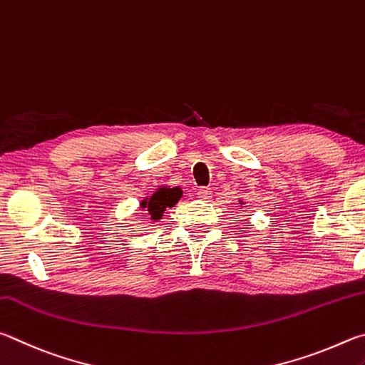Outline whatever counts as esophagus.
<instances>
[{"instance_id": "34e87169", "label": "esophagus", "mask_w": 365, "mask_h": 365, "mask_svg": "<svg viewBox=\"0 0 365 365\" xmlns=\"http://www.w3.org/2000/svg\"><path fill=\"white\" fill-rule=\"evenodd\" d=\"M197 197H199L200 200H210V197H212V189L200 187L199 190H197Z\"/></svg>"}]
</instances>
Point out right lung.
<instances>
[{"label": "right lung", "instance_id": "1", "mask_svg": "<svg viewBox=\"0 0 365 365\" xmlns=\"http://www.w3.org/2000/svg\"><path fill=\"white\" fill-rule=\"evenodd\" d=\"M181 197L182 190L179 187H158L155 192L140 202V208H144L149 213L152 221H157L162 220L165 210L176 205Z\"/></svg>", "mask_w": 365, "mask_h": 365}]
</instances>
